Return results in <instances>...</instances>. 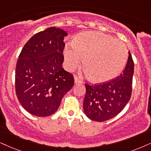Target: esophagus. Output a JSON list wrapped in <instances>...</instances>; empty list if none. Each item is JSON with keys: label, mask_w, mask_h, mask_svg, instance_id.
<instances>
[{"label": "esophagus", "mask_w": 151, "mask_h": 151, "mask_svg": "<svg viewBox=\"0 0 151 151\" xmlns=\"http://www.w3.org/2000/svg\"><path fill=\"white\" fill-rule=\"evenodd\" d=\"M74 83H81V79L78 77H77V76H75V77H74Z\"/></svg>", "instance_id": "obj_1"}]
</instances>
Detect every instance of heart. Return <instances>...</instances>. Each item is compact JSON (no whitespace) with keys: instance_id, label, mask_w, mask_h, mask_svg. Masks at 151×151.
Instances as JSON below:
<instances>
[{"instance_id":"b5f03b06","label":"heart","mask_w":151,"mask_h":151,"mask_svg":"<svg viewBox=\"0 0 151 151\" xmlns=\"http://www.w3.org/2000/svg\"><path fill=\"white\" fill-rule=\"evenodd\" d=\"M128 51L122 41L98 31L79 33L74 38L72 47L64 50V61L67 70L73 71L83 67L89 79L103 83L114 79L127 63Z\"/></svg>"}]
</instances>
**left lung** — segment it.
Listing matches in <instances>:
<instances>
[{"mask_svg": "<svg viewBox=\"0 0 151 151\" xmlns=\"http://www.w3.org/2000/svg\"><path fill=\"white\" fill-rule=\"evenodd\" d=\"M133 73L134 61L129 52L126 66L120 76L102 84L86 83L83 106L87 117L102 122L119 114L131 98Z\"/></svg>", "mask_w": 151, "mask_h": 151, "instance_id": "obj_1", "label": "left lung"}]
</instances>
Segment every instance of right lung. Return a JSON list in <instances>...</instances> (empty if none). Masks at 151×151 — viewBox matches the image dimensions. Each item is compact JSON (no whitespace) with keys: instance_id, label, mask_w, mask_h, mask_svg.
<instances>
[{"instance_id":"obj_1","label":"right lung","mask_w":151,"mask_h":151,"mask_svg":"<svg viewBox=\"0 0 151 151\" xmlns=\"http://www.w3.org/2000/svg\"><path fill=\"white\" fill-rule=\"evenodd\" d=\"M68 33L50 27L28 40L21 51L15 71V90L20 104L40 117L54 114L74 86L73 75L62 68Z\"/></svg>"}]
</instances>
